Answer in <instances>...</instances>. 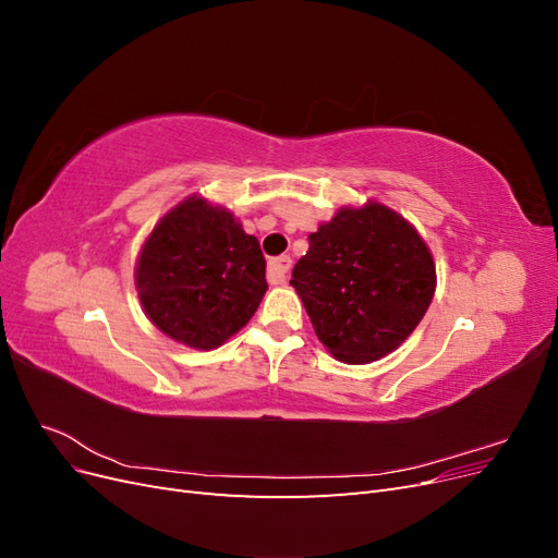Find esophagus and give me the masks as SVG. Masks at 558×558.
<instances>
[{"mask_svg":"<svg viewBox=\"0 0 558 558\" xmlns=\"http://www.w3.org/2000/svg\"><path fill=\"white\" fill-rule=\"evenodd\" d=\"M293 260L289 256H279L267 263V279L269 283H283L286 275H289Z\"/></svg>","mask_w":558,"mask_h":558,"instance_id":"1","label":"esophagus"}]
</instances>
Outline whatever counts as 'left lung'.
<instances>
[{"label": "left lung", "mask_w": 558, "mask_h": 558, "mask_svg": "<svg viewBox=\"0 0 558 558\" xmlns=\"http://www.w3.org/2000/svg\"><path fill=\"white\" fill-rule=\"evenodd\" d=\"M291 286L332 356L363 365L400 347L424 318L435 263L402 216L369 202L310 234Z\"/></svg>", "instance_id": "obj_1"}]
</instances>
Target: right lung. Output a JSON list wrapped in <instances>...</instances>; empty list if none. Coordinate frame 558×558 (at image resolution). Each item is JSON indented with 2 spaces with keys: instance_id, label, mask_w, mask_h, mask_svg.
Returning <instances> with one entry per match:
<instances>
[{
  "instance_id": "obj_1",
  "label": "right lung",
  "mask_w": 558,
  "mask_h": 558,
  "mask_svg": "<svg viewBox=\"0 0 558 558\" xmlns=\"http://www.w3.org/2000/svg\"><path fill=\"white\" fill-rule=\"evenodd\" d=\"M137 289L165 335L193 349H214L256 314L267 291L265 256L226 209L191 197L150 232Z\"/></svg>"
}]
</instances>
